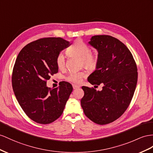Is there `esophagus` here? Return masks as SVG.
<instances>
[{"label":"esophagus","mask_w":153,"mask_h":153,"mask_svg":"<svg viewBox=\"0 0 153 153\" xmlns=\"http://www.w3.org/2000/svg\"><path fill=\"white\" fill-rule=\"evenodd\" d=\"M72 87H73V88H74V89H76V88H79L80 86H79V85H73Z\"/></svg>","instance_id":"esophagus-1"}]
</instances>
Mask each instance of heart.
I'll list each match as a JSON object with an SVG mask.
<instances>
[{
	"label": "heart",
	"instance_id": "heart-1",
	"mask_svg": "<svg viewBox=\"0 0 153 153\" xmlns=\"http://www.w3.org/2000/svg\"><path fill=\"white\" fill-rule=\"evenodd\" d=\"M91 52L89 47L83 41L77 39L66 50V53L70 56L80 58L83 64L87 68H94L97 63V57ZM57 67L62 69L65 66V57L62 53L58 55L56 59ZM85 76L83 72H72L66 77L68 81L74 83H79L82 78Z\"/></svg>",
	"mask_w": 153,
	"mask_h": 153
}]
</instances>
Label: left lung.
Listing matches in <instances>:
<instances>
[{"mask_svg": "<svg viewBox=\"0 0 153 153\" xmlns=\"http://www.w3.org/2000/svg\"><path fill=\"white\" fill-rule=\"evenodd\" d=\"M88 43L98 52L96 70L88 81L103 87L101 91L82 87L81 107L93 122L108 124L119 118L130 104L138 80L137 66L130 50L115 37L94 36Z\"/></svg>", "mask_w": 153, "mask_h": 153, "instance_id": "1", "label": "left lung"}]
</instances>
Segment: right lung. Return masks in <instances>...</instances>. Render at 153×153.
<instances>
[{
  "label": "right lung",
  "instance_id": "add662e5",
  "mask_svg": "<svg viewBox=\"0 0 153 153\" xmlns=\"http://www.w3.org/2000/svg\"><path fill=\"white\" fill-rule=\"evenodd\" d=\"M70 45L60 37H47L29 43L19 52L12 74L15 97L31 120L48 124L59 118L72 92V86L62 81L59 87H47L46 80L58 72V55Z\"/></svg>",
  "mask_w": 153,
  "mask_h": 153
}]
</instances>
